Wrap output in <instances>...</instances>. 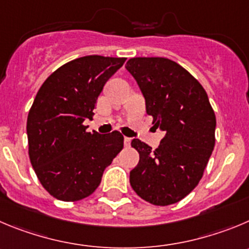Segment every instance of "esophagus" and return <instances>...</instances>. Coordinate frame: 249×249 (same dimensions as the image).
Returning <instances> with one entry per match:
<instances>
[{
    "label": "esophagus",
    "instance_id": "34e87169",
    "mask_svg": "<svg viewBox=\"0 0 249 249\" xmlns=\"http://www.w3.org/2000/svg\"><path fill=\"white\" fill-rule=\"evenodd\" d=\"M130 143H131V139H130V138H124V145H125V147H129Z\"/></svg>",
    "mask_w": 249,
    "mask_h": 249
}]
</instances>
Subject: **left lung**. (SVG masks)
Segmentation results:
<instances>
[{"label":"left lung","mask_w":249,"mask_h":249,"mask_svg":"<svg viewBox=\"0 0 249 249\" xmlns=\"http://www.w3.org/2000/svg\"><path fill=\"white\" fill-rule=\"evenodd\" d=\"M138 82L156 129L159 147L131 141L140 161L130 172L136 194L153 205L185 198L201 179L215 146L216 118L203 86L166 57H132L125 65Z\"/></svg>","instance_id":"obj_1"}]
</instances>
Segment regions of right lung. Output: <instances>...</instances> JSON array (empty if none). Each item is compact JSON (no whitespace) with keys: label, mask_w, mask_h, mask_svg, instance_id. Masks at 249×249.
<instances>
[{"label":"right lung","mask_w":249,"mask_h":249,"mask_svg":"<svg viewBox=\"0 0 249 249\" xmlns=\"http://www.w3.org/2000/svg\"><path fill=\"white\" fill-rule=\"evenodd\" d=\"M125 57H78L54 71L36 93L27 120L29 159L39 182L62 201L89 196L123 150L119 131H86L104 85Z\"/></svg>","instance_id":"obj_1"}]
</instances>
